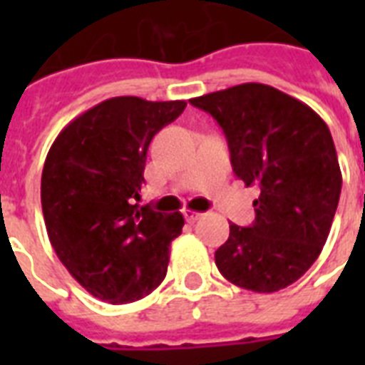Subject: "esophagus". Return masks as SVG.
Here are the masks:
<instances>
[{"label": "esophagus", "mask_w": 365, "mask_h": 365, "mask_svg": "<svg viewBox=\"0 0 365 365\" xmlns=\"http://www.w3.org/2000/svg\"><path fill=\"white\" fill-rule=\"evenodd\" d=\"M183 216H185L187 222H197L202 214H199V212H195V210H183Z\"/></svg>", "instance_id": "1"}]
</instances>
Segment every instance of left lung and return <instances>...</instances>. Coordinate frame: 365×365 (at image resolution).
Returning a JSON list of instances; mask_svg holds the SVG:
<instances>
[{"label": "left lung", "instance_id": "1", "mask_svg": "<svg viewBox=\"0 0 365 365\" xmlns=\"http://www.w3.org/2000/svg\"><path fill=\"white\" fill-rule=\"evenodd\" d=\"M217 121L231 165L246 187L257 185L252 227L229 223L216 265L229 282L272 294L299 280L322 252L341 195L334 138L322 117L263 83L189 100Z\"/></svg>", "mask_w": 365, "mask_h": 365}]
</instances>
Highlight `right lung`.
Segmentation results:
<instances>
[{
	"mask_svg": "<svg viewBox=\"0 0 365 365\" xmlns=\"http://www.w3.org/2000/svg\"><path fill=\"white\" fill-rule=\"evenodd\" d=\"M183 100L117 96L62 128L41 174L48 240L88 294L111 305L149 295L166 277L180 212L140 206L148 148L182 115Z\"/></svg>",
	"mask_w": 365,
	"mask_h": 365,
	"instance_id": "obj_1",
	"label": "right lung"
}]
</instances>
